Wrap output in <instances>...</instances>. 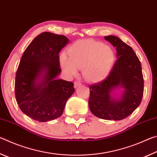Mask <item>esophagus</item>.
Here are the masks:
<instances>
[{
    "mask_svg": "<svg viewBox=\"0 0 157 157\" xmlns=\"http://www.w3.org/2000/svg\"><path fill=\"white\" fill-rule=\"evenodd\" d=\"M82 85V83L80 82H79V81H75V83H74V87H75V88L76 89V88H78V87H79V86H80Z\"/></svg>",
    "mask_w": 157,
    "mask_h": 157,
    "instance_id": "obj_1",
    "label": "esophagus"
}]
</instances>
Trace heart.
Listing matches in <instances>:
<instances>
[{"instance_id":"1","label":"heart","mask_w":157,"mask_h":157,"mask_svg":"<svg viewBox=\"0 0 157 157\" xmlns=\"http://www.w3.org/2000/svg\"><path fill=\"white\" fill-rule=\"evenodd\" d=\"M69 57L64 53L59 61L63 70L70 76L78 74V69L87 80L99 82L107 78L115 62L113 50L102 42L94 40H80L68 49Z\"/></svg>"}]
</instances>
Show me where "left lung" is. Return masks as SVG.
<instances>
[{"label": "left lung", "mask_w": 157, "mask_h": 157, "mask_svg": "<svg viewBox=\"0 0 157 157\" xmlns=\"http://www.w3.org/2000/svg\"><path fill=\"white\" fill-rule=\"evenodd\" d=\"M105 39L116 48L117 60L105 80L90 86L89 106L98 118L121 121L139 107L144 82L141 64L131 47L116 36Z\"/></svg>", "instance_id": "8db88e82"}]
</instances>
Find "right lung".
<instances>
[{"label":"right lung","mask_w":157,"mask_h":157,"mask_svg":"<svg viewBox=\"0 0 157 157\" xmlns=\"http://www.w3.org/2000/svg\"><path fill=\"white\" fill-rule=\"evenodd\" d=\"M68 42L63 35L42 33L21 57L16 74V100L20 109L34 121L59 118L75 92L73 82L57 79L62 72L59 53Z\"/></svg>","instance_id":"right-lung-1"}]
</instances>
